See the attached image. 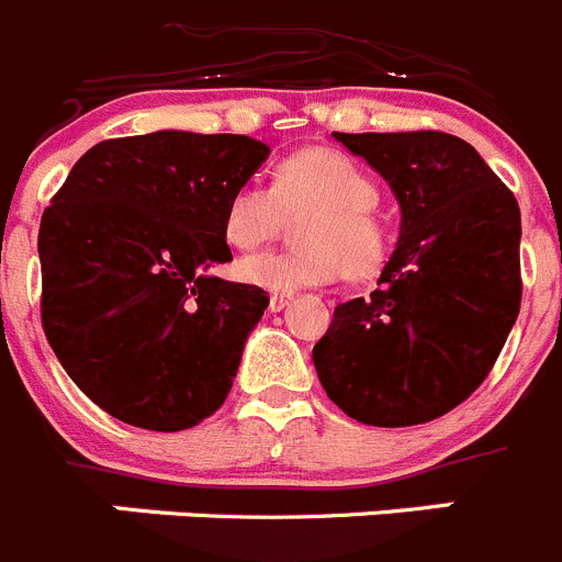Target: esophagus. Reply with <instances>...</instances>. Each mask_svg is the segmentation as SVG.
<instances>
[{"label":"esophagus","instance_id":"1","mask_svg":"<svg viewBox=\"0 0 562 562\" xmlns=\"http://www.w3.org/2000/svg\"><path fill=\"white\" fill-rule=\"evenodd\" d=\"M288 302H291V296H288V293H271V296H269V311L271 313L285 311Z\"/></svg>","mask_w":562,"mask_h":562}]
</instances>
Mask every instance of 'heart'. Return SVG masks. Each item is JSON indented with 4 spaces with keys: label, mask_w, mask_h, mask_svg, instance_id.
I'll list each match as a JSON object with an SVG mask.
<instances>
[{
    "label": "heart",
    "mask_w": 562,
    "mask_h": 562,
    "mask_svg": "<svg viewBox=\"0 0 562 562\" xmlns=\"http://www.w3.org/2000/svg\"><path fill=\"white\" fill-rule=\"evenodd\" d=\"M376 202L374 177L344 151L313 146L285 157L271 188L249 180L229 193L222 229L233 249L249 251L277 238L288 216L307 213L296 227L302 249L249 255L235 263V274L288 296L344 271L352 280L374 277L391 255V229L376 216Z\"/></svg>",
    "instance_id": "heart-1"
}]
</instances>
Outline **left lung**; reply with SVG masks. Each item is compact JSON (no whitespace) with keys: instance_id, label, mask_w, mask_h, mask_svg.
<instances>
[{"instance_id":"obj_1","label":"left lung","mask_w":562,"mask_h":562,"mask_svg":"<svg viewBox=\"0 0 562 562\" xmlns=\"http://www.w3.org/2000/svg\"><path fill=\"white\" fill-rule=\"evenodd\" d=\"M400 202V240L369 299L335 307L313 363L329 400L371 427L443 416L494 369L521 307V210L463 138L333 133Z\"/></svg>"}]
</instances>
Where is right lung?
I'll return each instance as SVG.
<instances>
[{
	"mask_svg": "<svg viewBox=\"0 0 562 562\" xmlns=\"http://www.w3.org/2000/svg\"><path fill=\"white\" fill-rule=\"evenodd\" d=\"M263 140L157 130L91 146L44 210L41 322L66 374L104 413L180 432L213 416L269 296L207 274L229 263V193Z\"/></svg>",
	"mask_w": 562,
	"mask_h": 562,
	"instance_id": "add662e5",
	"label": "right lung"
}]
</instances>
